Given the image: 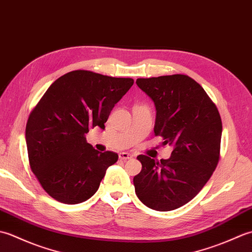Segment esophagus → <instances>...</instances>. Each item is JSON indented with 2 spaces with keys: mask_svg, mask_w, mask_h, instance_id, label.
<instances>
[{
  "mask_svg": "<svg viewBox=\"0 0 252 252\" xmlns=\"http://www.w3.org/2000/svg\"><path fill=\"white\" fill-rule=\"evenodd\" d=\"M133 156L129 153H120L119 154V159L121 160H127V159H131Z\"/></svg>",
  "mask_w": 252,
  "mask_h": 252,
  "instance_id": "obj_1",
  "label": "esophagus"
}]
</instances>
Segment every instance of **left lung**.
Instances as JSON below:
<instances>
[{
	"instance_id": "8db88e82",
	"label": "left lung",
	"mask_w": 252,
	"mask_h": 252,
	"mask_svg": "<svg viewBox=\"0 0 252 252\" xmlns=\"http://www.w3.org/2000/svg\"><path fill=\"white\" fill-rule=\"evenodd\" d=\"M156 107L154 132L172 145L169 159L140 155L142 171L133 179L144 205L171 211L190 201L206 185L220 159L222 121L215 103L185 74L137 79Z\"/></svg>"
}]
</instances>
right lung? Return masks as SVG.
<instances>
[{
    "mask_svg": "<svg viewBox=\"0 0 252 252\" xmlns=\"http://www.w3.org/2000/svg\"><path fill=\"white\" fill-rule=\"evenodd\" d=\"M134 83L88 70L58 78L31 111L26 142L32 172L51 197L76 205L98 189L118 155L99 153L87 142L91 127L105 129L114 106Z\"/></svg>",
    "mask_w": 252,
    "mask_h": 252,
    "instance_id": "obj_1",
    "label": "right lung"
}]
</instances>
